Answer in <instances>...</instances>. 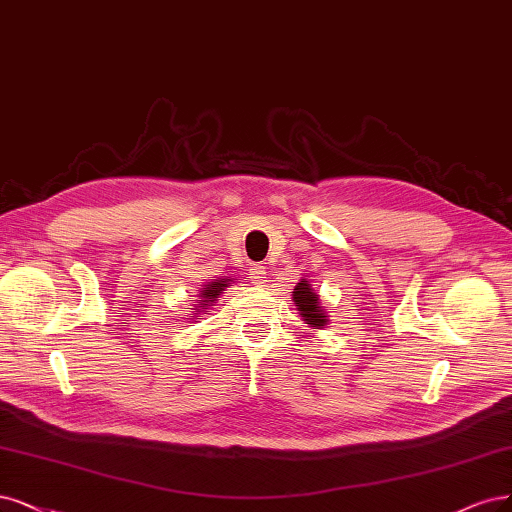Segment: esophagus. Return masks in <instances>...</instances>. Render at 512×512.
Returning a JSON list of instances; mask_svg holds the SVG:
<instances>
[{
  "instance_id": "1",
  "label": "esophagus",
  "mask_w": 512,
  "mask_h": 512,
  "mask_svg": "<svg viewBox=\"0 0 512 512\" xmlns=\"http://www.w3.org/2000/svg\"><path fill=\"white\" fill-rule=\"evenodd\" d=\"M248 275H250V281L254 286H262L264 281H267V269H264L262 264H252Z\"/></svg>"
}]
</instances>
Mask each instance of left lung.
<instances>
[{
	"label": "left lung",
	"mask_w": 512,
	"mask_h": 512,
	"mask_svg": "<svg viewBox=\"0 0 512 512\" xmlns=\"http://www.w3.org/2000/svg\"><path fill=\"white\" fill-rule=\"evenodd\" d=\"M292 298H294V303H296L298 311H301L303 320L307 324H311L315 328H320V326L326 324V315H324L322 307L317 305V294L311 290L307 281H301V284L294 288Z\"/></svg>",
	"instance_id": "obj_1"
}]
</instances>
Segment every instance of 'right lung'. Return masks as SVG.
Segmentation results:
<instances>
[{"label":"right lung","instance_id":"add662e5","mask_svg":"<svg viewBox=\"0 0 512 512\" xmlns=\"http://www.w3.org/2000/svg\"><path fill=\"white\" fill-rule=\"evenodd\" d=\"M226 281H228V279H226ZM226 281L216 279V281H211V284H207V288H203V292H201V296H203L201 307H203V309H207V307H209V303H214V301H216L218 294L226 288Z\"/></svg>","mask_w":512,"mask_h":512}]
</instances>
